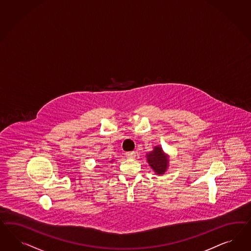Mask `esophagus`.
Wrapping results in <instances>:
<instances>
[{
    "label": "esophagus",
    "mask_w": 251,
    "mask_h": 251,
    "mask_svg": "<svg viewBox=\"0 0 251 251\" xmlns=\"http://www.w3.org/2000/svg\"><path fill=\"white\" fill-rule=\"evenodd\" d=\"M126 156L129 158H134L136 157V152L135 151H130V152H126Z\"/></svg>",
    "instance_id": "34e87169"
}]
</instances>
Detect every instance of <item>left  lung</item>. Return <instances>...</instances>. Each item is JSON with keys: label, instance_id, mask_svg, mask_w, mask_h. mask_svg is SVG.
<instances>
[{"label": "left lung", "instance_id": "8db88e82", "mask_svg": "<svg viewBox=\"0 0 251 251\" xmlns=\"http://www.w3.org/2000/svg\"><path fill=\"white\" fill-rule=\"evenodd\" d=\"M149 164L158 174H163L168 167V158L161 151V148L156 147L154 151L151 152L148 156Z\"/></svg>", "mask_w": 251, "mask_h": 251}]
</instances>
